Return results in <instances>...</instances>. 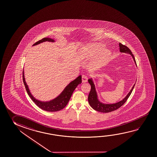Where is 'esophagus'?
I'll use <instances>...</instances> for the list:
<instances>
[{
	"instance_id": "1",
	"label": "esophagus",
	"mask_w": 157,
	"mask_h": 157,
	"mask_svg": "<svg viewBox=\"0 0 157 157\" xmlns=\"http://www.w3.org/2000/svg\"><path fill=\"white\" fill-rule=\"evenodd\" d=\"M87 80H88V77L85 75H83L82 76V82L85 83V82H87Z\"/></svg>"
}]
</instances>
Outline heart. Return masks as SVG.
I'll return each instance as SVG.
<instances>
[{"label": "heart", "mask_w": 157, "mask_h": 157, "mask_svg": "<svg viewBox=\"0 0 157 157\" xmlns=\"http://www.w3.org/2000/svg\"><path fill=\"white\" fill-rule=\"evenodd\" d=\"M105 47V45L100 42L88 44L80 48L78 57L81 60H83L90 59L94 56L90 62V67L98 69L102 67L107 62L111 54V51Z\"/></svg>", "instance_id": "1"}]
</instances>
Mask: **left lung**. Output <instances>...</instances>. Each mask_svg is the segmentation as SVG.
Here are the masks:
<instances>
[{
	"instance_id": "obj_1",
	"label": "left lung",
	"mask_w": 157,
	"mask_h": 157,
	"mask_svg": "<svg viewBox=\"0 0 157 157\" xmlns=\"http://www.w3.org/2000/svg\"><path fill=\"white\" fill-rule=\"evenodd\" d=\"M119 47H120V51L121 52L129 54L132 56L135 64L137 66L136 61L135 59L134 56V55H132V53L129 48L127 47L126 46L122 45V44H121V43H119ZM88 81L91 86V90H90V94L88 95V102H89L90 106L92 107L93 109L97 111L98 112H103V113L112 112L116 109H119L121 106H122V105L126 102L128 98L129 97L132 90L134 88L135 85L134 84L133 85L132 89L130 90V92H129V93L127 94L125 97L121 100L120 101L115 102L113 104H105L104 102L100 101L97 92L96 90L94 82L93 80L92 77H90V79H88Z\"/></svg>"
}]
</instances>
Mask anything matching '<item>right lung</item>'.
Segmentation results:
<instances>
[{"label": "right lung", "instance_id": "obj_1", "mask_svg": "<svg viewBox=\"0 0 157 157\" xmlns=\"http://www.w3.org/2000/svg\"><path fill=\"white\" fill-rule=\"evenodd\" d=\"M46 41L55 42V40L54 39H52V38L45 37L35 43L34 45H33V46L39 45L42 42H46ZM23 80L25 86V89L27 92L28 94L29 95V96L30 97L33 101L38 107L48 112H56L64 109L69 102L70 98L71 97V95L72 94L75 88L77 87L78 85L81 84L82 82L81 75H79L78 77L75 78V80L71 81L66 87H65L64 89L62 92L60 93L58 95L57 97L48 101H41L35 98L30 92L29 88L25 81L24 70L23 71Z\"/></svg>", "mask_w": 157, "mask_h": 157}]
</instances>
